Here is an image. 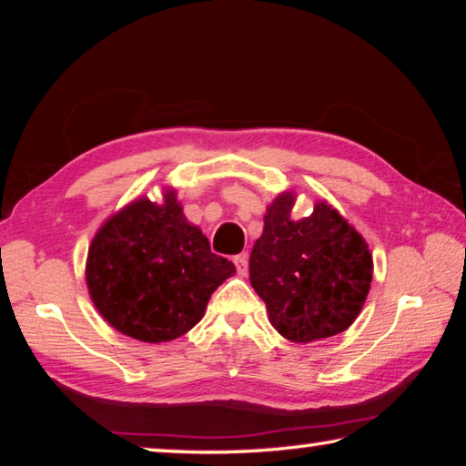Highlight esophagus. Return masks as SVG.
Listing matches in <instances>:
<instances>
[{"mask_svg":"<svg viewBox=\"0 0 466 466\" xmlns=\"http://www.w3.org/2000/svg\"><path fill=\"white\" fill-rule=\"evenodd\" d=\"M234 265H236V271H238V275H247V271H248V255H247V252H240V255H236Z\"/></svg>","mask_w":466,"mask_h":466,"instance_id":"1","label":"esophagus"}]
</instances>
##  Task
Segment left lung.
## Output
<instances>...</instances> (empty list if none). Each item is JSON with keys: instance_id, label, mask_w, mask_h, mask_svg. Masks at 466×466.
<instances>
[{"instance_id": "1", "label": "left lung", "mask_w": 466, "mask_h": 466, "mask_svg": "<svg viewBox=\"0 0 466 466\" xmlns=\"http://www.w3.org/2000/svg\"><path fill=\"white\" fill-rule=\"evenodd\" d=\"M294 193H281L269 205L248 271L278 333L310 343L356 320L372 283V255L330 205L320 201L294 222Z\"/></svg>"}]
</instances>
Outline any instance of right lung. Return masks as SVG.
I'll list each match as a JSON object with an SVG mask.
<instances>
[{
    "label": "right lung",
    "mask_w": 466,
    "mask_h": 466,
    "mask_svg": "<svg viewBox=\"0 0 466 466\" xmlns=\"http://www.w3.org/2000/svg\"><path fill=\"white\" fill-rule=\"evenodd\" d=\"M234 263L209 248L175 191L137 199L94 236L86 263L92 302L110 327L146 343L172 341L201 320Z\"/></svg>",
    "instance_id": "add662e5"
}]
</instances>
